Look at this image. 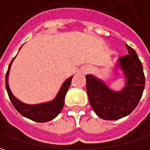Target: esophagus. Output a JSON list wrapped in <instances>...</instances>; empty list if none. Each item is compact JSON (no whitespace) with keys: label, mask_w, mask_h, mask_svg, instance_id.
Wrapping results in <instances>:
<instances>
[{"label":"esophagus","mask_w":150,"mask_h":150,"mask_svg":"<svg viewBox=\"0 0 150 150\" xmlns=\"http://www.w3.org/2000/svg\"><path fill=\"white\" fill-rule=\"evenodd\" d=\"M89 70H90L89 67H87V68H84L83 70V74H85V73H87V72H88Z\"/></svg>","instance_id":"1"}]
</instances>
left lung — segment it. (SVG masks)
Returning a JSON list of instances; mask_svg holds the SVG:
<instances>
[{"mask_svg":"<svg viewBox=\"0 0 150 150\" xmlns=\"http://www.w3.org/2000/svg\"><path fill=\"white\" fill-rule=\"evenodd\" d=\"M129 54L119 57L113 70H120L124 87L119 91L109 88L106 82L93 74L86 75L87 93L91 106L99 118L117 120L134 110L144 89L145 78L143 65L136 52L125 45Z\"/></svg>","mask_w":150,"mask_h":150,"instance_id":"8db88e82","label":"left lung"}]
</instances>
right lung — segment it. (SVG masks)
I'll list each match as a JSON object with an SVG mask.
<instances>
[{
  "label": "right lung",
  "mask_w": 150,
  "mask_h": 150,
  "mask_svg": "<svg viewBox=\"0 0 150 150\" xmlns=\"http://www.w3.org/2000/svg\"><path fill=\"white\" fill-rule=\"evenodd\" d=\"M15 57L11 62L8 67L6 75V91H7L9 98H10L11 102L12 103L14 108L23 117L38 122V123H46V122H49L51 120H52L60 113L62 108H63L65 96H66L67 92L70 87L73 76L68 78L63 82L58 93H57L56 97L52 100L45 102V103H37V104H27V103H25L19 100L17 98H16L13 95L11 90L10 88V86H9V73H10V69H11V64L14 61Z\"/></svg>",
  "instance_id": "1"
}]
</instances>
